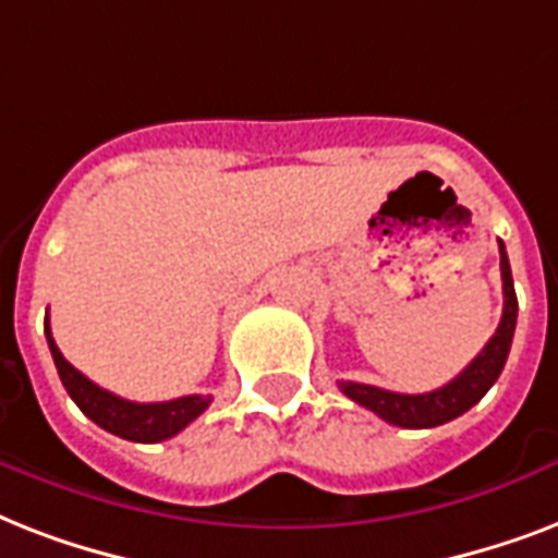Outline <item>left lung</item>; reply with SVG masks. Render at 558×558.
Segmentation results:
<instances>
[{"instance_id":"8db88e82","label":"left lung","mask_w":558,"mask_h":558,"mask_svg":"<svg viewBox=\"0 0 558 558\" xmlns=\"http://www.w3.org/2000/svg\"><path fill=\"white\" fill-rule=\"evenodd\" d=\"M498 252H501L504 280L501 324H498L493 339L486 341V348L463 367V373H458L449 385L428 390V393H397V390L373 388V385H362V381H339V388L353 402L365 405L385 423L399 425V428H434V425L449 423L454 416L466 414L472 405H477L507 365L515 318H519V298H515V287H512L510 257H507L501 240H498Z\"/></svg>"}]
</instances>
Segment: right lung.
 I'll use <instances>...</instances> for the list:
<instances>
[{
    "mask_svg": "<svg viewBox=\"0 0 558 558\" xmlns=\"http://www.w3.org/2000/svg\"><path fill=\"white\" fill-rule=\"evenodd\" d=\"M46 339L48 350H51V356H54L60 381H63V388L69 390V397L74 399V405L81 408L92 423L100 425L104 432L116 434V437H124V440L133 442L168 440V437H177L182 428H187V425L210 405V397H199V393L170 399V402H130V399L116 397V393L98 388V385L92 379H86L77 367H72L65 362L60 348H57L54 339H51L48 315Z\"/></svg>",
    "mask_w": 558,
    "mask_h": 558,
    "instance_id": "add662e5",
    "label": "right lung"
}]
</instances>
